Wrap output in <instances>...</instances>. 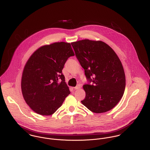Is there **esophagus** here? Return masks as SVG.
I'll return each mask as SVG.
<instances>
[{
	"label": "esophagus",
	"mask_w": 150,
	"mask_h": 150,
	"mask_svg": "<svg viewBox=\"0 0 150 150\" xmlns=\"http://www.w3.org/2000/svg\"><path fill=\"white\" fill-rule=\"evenodd\" d=\"M80 88H81V86L79 84V85H77V86H76V87H74V88L75 89H79Z\"/></svg>",
	"instance_id": "1"
}]
</instances>
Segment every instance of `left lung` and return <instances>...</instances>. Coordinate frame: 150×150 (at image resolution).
Instances as JSON below:
<instances>
[{
  "mask_svg": "<svg viewBox=\"0 0 150 150\" xmlns=\"http://www.w3.org/2000/svg\"><path fill=\"white\" fill-rule=\"evenodd\" d=\"M71 44L86 79L92 83L83 86L86 98L81 103L95 113L111 110L122 98L126 84L118 57L102 41L85 39Z\"/></svg>",
  "mask_w": 150,
  "mask_h": 150,
  "instance_id": "1",
  "label": "left lung"
}]
</instances>
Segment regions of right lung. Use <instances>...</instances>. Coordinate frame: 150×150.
<instances>
[{"instance_id":"1","label":"right lung","mask_w":150,"mask_h":150,"mask_svg":"<svg viewBox=\"0 0 150 150\" xmlns=\"http://www.w3.org/2000/svg\"><path fill=\"white\" fill-rule=\"evenodd\" d=\"M74 55L70 44L61 42L42 46L30 57L22 72V93L35 112L54 114L70 93L62 70Z\"/></svg>"}]
</instances>
